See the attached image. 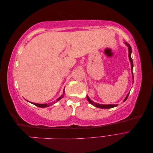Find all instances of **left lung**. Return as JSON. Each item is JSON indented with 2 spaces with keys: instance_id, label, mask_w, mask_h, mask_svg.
<instances>
[{
  "instance_id": "left-lung-1",
  "label": "left lung",
  "mask_w": 153,
  "mask_h": 153,
  "mask_svg": "<svg viewBox=\"0 0 153 153\" xmlns=\"http://www.w3.org/2000/svg\"><path fill=\"white\" fill-rule=\"evenodd\" d=\"M125 44H126V45L128 47V57H129V61H130V63H131V73H132V77H133V60L131 59V48L130 47V45H129V44H128L127 43L125 42L124 43ZM129 93L127 94V96H126V98H125V99L123 100V102H124L125 101H126L128 98V97L129 96ZM87 99L88 100V101L93 106H94L95 107H97V108H114V107H115V106H117V105H115V104H109V105H103V104H100V103H96L95 102H94L93 101H92L90 98L87 95Z\"/></svg>"
}]
</instances>
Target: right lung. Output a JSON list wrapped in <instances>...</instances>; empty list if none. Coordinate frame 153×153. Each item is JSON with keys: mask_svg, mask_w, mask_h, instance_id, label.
I'll return each mask as SVG.
<instances>
[{"mask_svg": "<svg viewBox=\"0 0 153 153\" xmlns=\"http://www.w3.org/2000/svg\"><path fill=\"white\" fill-rule=\"evenodd\" d=\"M64 93H65V92H64V91H63V93H62V94L59 97V98L57 100V101H55V102H53V103H44V104H39V103H32V102H30V101H29V102H30V103H32V104H33V105H36V106H39V107H41V108H45V107H48V106H51V105H53V104H55V103L57 102V101H59V100H60L61 99H62L63 97L64 96Z\"/></svg>", "mask_w": 153, "mask_h": 153, "instance_id": "right-lung-1", "label": "right lung"}]
</instances>
